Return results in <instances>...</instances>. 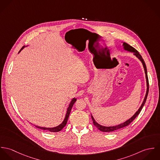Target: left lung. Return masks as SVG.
Segmentation results:
<instances>
[{"label":"left lung","instance_id":"obj_1","mask_svg":"<svg viewBox=\"0 0 160 160\" xmlns=\"http://www.w3.org/2000/svg\"><path fill=\"white\" fill-rule=\"evenodd\" d=\"M123 46H124V48L125 50H128V51H129V52H133L134 54L138 58H139V60L142 62V64H143V68H144V70H145V76H146V79H147V93H146V95H145V98L143 100V102L141 105V107L139 108V109L138 110L137 112L135 113V114L133 115V116H132L130 119H129L128 121H126V122H124V123L122 124H119L118 126H112V127H106V126H101L99 124H98L95 121V119H93V116L91 115L92 119L93 121V125L97 128H98L100 131H102V132H112V131H116L118 129H119L121 128H122L124 127H126L127 126H128L131 122H132L134 119L137 117V116L138 115V114L140 113V112H141L143 107L144 106L145 103V102H146V100H147V95H148V91H149V83H148V76H147V67H146V65H145V62L143 60V59L142 58V56L140 55V54L139 53V52L137 51V50L136 48H134V47H132V46L129 45L128 44L126 43V42H124L123 43Z\"/></svg>","mask_w":160,"mask_h":160}]
</instances>
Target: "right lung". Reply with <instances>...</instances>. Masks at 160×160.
<instances>
[{
  "instance_id": "1",
  "label": "right lung",
  "mask_w": 160,
  "mask_h": 160,
  "mask_svg": "<svg viewBox=\"0 0 160 160\" xmlns=\"http://www.w3.org/2000/svg\"><path fill=\"white\" fill-rule=\"evenodd\" d=\"M24 47V46H23V47L21 48V50H20V52L23 49V48ZM76 101V98H73L71 103H69V107L68 108V110H67V114H66V116L65 118V119L64 121H63V122L60 124L59 126L55 127V128H42V127H39V126H36V128H39V129H42V130H47V131H48L50 132H59L67 124V121H68V119L69 116L70 114V112H71V108L74 105V103H75V102Z\"/></svg>"
}]
</instances>
